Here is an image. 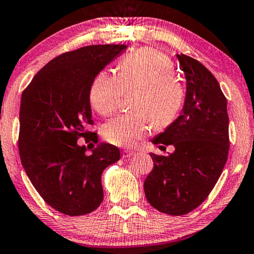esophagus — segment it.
<instances>
[{"instance_id": "esophagus-1", "label": "esophagus", "mask_w": 254, "mask_h": 254, "mask_svg": "<svg viewBox=\"0 0 254 254\" xmlns=\"http://www.w3.org/2000/svg\"><path fill=\"white\" fill-rule=\"evenodd\" d=\"M133 155H134V151L133 150L125 149V150L122 151V157H123V158H129V157L133 156Z\"/></svg>"}]
</instances>
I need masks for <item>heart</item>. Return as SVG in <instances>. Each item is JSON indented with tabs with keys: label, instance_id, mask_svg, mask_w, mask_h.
Masks as SVG:
<instances>
[{
	"label": "heart",
	"instance_id": "1",
	"mask_svg": "<svg viewBox=\"0 0 254 254\" xmlns=\"http://www.w3.org/2000/svg\"><path fill=\"white\" fill-rule=\"evenodd\" d=\"M172 61L152 48L138 49L118 63L117 73L98 72L90 86L91 107L101 116H110L125 92L137 90L131 101L133 112L112 118L104 137L117 146H133L157 127L172 123L182 110L185 88L175 76Z\"/></svg>",
	"mask_w": 254,
	"mask_h": 254
}]
</instances>
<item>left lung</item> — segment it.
<instances>
[{"mask_svg": "<svg viewBox=\"0 0 254 254\" xmlns=\"http://www.w3.org/2000/svg\"><path fill=\"white\" fill-rule=\"evenodd\" d=\"M177 57L188 82L184 108L152 140L173 145L175 152L151 153L153 169L144 182L147 201L171 216L191 212L208 197L230 149L227 102L219 83L199 61L184 54Z\"/></svg>", "mask_w": 254, "mask_h": 254, "instance_id": "obj_1", "label": "left lung"}]
</instances>
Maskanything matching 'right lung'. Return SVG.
I'll return each mask as SVG.
<instances>
[{
  "instance_id": "1",
  "label": "right lung",
  "mask_w": 254,
  "mask_h": 254,
  "mask_svg": "<svg viewBox=\"0 0 254 254\" xmlns=\"http://www.w3.org/2000/svg\"><path fill=\"white\" fill-rule=\"evenodd\" d=\"M125 44L66 51L38 71L24 89L18 151L31 184L48 205L66 216L95 211L103 200L101 177L121 157L101 144L91 156L77 140H94L89 92L96 75L127 49Z\"/></svg>"
}]
</instances>
